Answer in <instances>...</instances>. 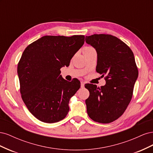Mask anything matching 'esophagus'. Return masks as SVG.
<instances>
[{"label":"esophagus","mask_w":153,"mask_h":153,"mask_svg":"<svg viewBox=\"0 0 153 153\" xmlns=\"http://www.w3.org/2000/svg\"><path fill=\"white\" fill-rule=\"evenodd\" d=\"M84 85H85V82H81V87L82 88L84 87Z\"/></svg>","instance_id":"obj_1"}]
</instances>
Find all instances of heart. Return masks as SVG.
<instances>
[{
  "instance_id": "obj_1",
  "label": "heart",
  "mask_w": 153,
  "mask_h": 153,
  "mask_svg": "<svg viewBox=\"0 0 153 153\" xmlns=\"http://www.w3.org/2000/svg\"><path fill=\"white\" fill-rule=\"evenodd\" d=\"M91 48H93L91 47H85V48H84V50H85V49H91Z\"/></svg>"
}]
</instances>
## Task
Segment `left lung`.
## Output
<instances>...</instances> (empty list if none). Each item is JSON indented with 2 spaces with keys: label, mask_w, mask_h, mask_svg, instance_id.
<instances>
[{
  "label": "left lung",
  "mask_w": 153,
  "mask_h": 153,
  "mask_svg": "<svg viewBox=\"0 0 153 153\" xmlns=\"http://www.w3.org/2000/svg\"><path fill=\"white\" fill-rule=\"evenodd\" d=\"M85 42L98 54L96 71L106 75L104 86H85L90 94L85 100L87 114L95 122L112 123L123 114L132 98L138 75L135 57L126 43L110 34L86 36Z\"/></svg>",
  "instance_id": "8db88e82"
}]
</instances>
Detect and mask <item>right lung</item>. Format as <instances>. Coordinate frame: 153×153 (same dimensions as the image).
<instances>
[{
	"instance_id": "obj_1",
	"label": "right lung",
	"mask_w": 153,
	"mask_h": 153,
	"mask_svg": "<svg viewBox=\"0 0 153 153\" xmlns=\"http://www.w3.org/2000/svg\"><path fill=\"white\" fill-rule=\"evenodd\" d=\"M84 35L45 36L27 47L18 64L22 98L39 121L54 123L66 117L69 101L80 89L76 78L68 82L61 69L85 41Z\"/></svg>"
}]
</instances>
